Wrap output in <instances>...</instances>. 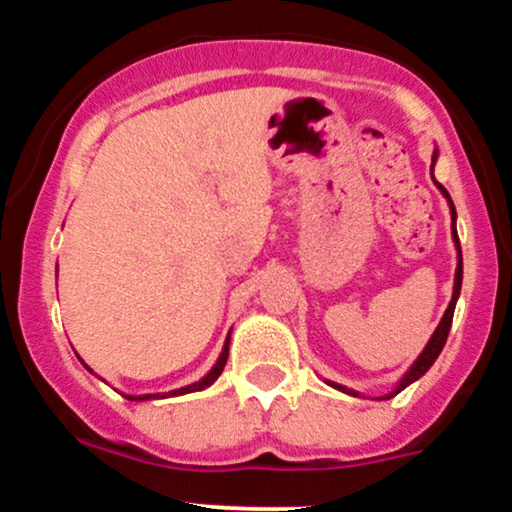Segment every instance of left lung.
<instances>
[{
    "mask_svg": "<svg viewBox=\"0 0 512 512\" xmlns=\"http://www.w3.org/2000/svg\"><path fill=\"white\" fill-rule=\"evenodd\" d=\"M436 158H438V151H433V163H436ZM433 163H431V173H433ZM436 185H438V190L443 192V197L448 199V204H450V216H452V240H455V248H457V269H455V286H452V301H450V305H448V310H445V315L440 317V322H438L436 332H433V334H431V339H428L426 349L421 351V356L416 358V361H414V366H411V368L407 370V373H404V378L399 380V385L395 387V390L390 392V395H385V397H380V399H390V397L399 395V392H402L404 387H409L411 383H414V380H419L421 375H424L426 370L431 368L433 363H436V358L440 356V351H443L445 342H448V332H450V325H452V315H455V303H457V298H460V289H462V248H460V238H457V228H455L457 211H455V204H452V199H450V195H448V190H445V187L440 185V182H436ZM327 385L337 387V390L346 392V395H354V397H358V392L349 390V387H344V385H337V383H327Z\"/></svg>",
    "mask_w": 512,
    "mask_h": 512,
    "instance_id": "obj_1",
    "label": "left lung"
}]
</instances>
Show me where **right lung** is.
<instances>
[{
  "instance_id": "right-lung-1",
  "label": "right lung",
  "mask_w": 512,
  "mask_h": 512,
  "mask_svg": "<svg viewBox=\"0 0 512 512\" xmlns=\"http://www.w3.org/2000/svg\"><path fill=\"white\" fill-rule=\"evenodd\" d=\"M228 342H231V334H228L226 344H223V351H221L219 361H216V366L211 368L209 373L204 375L202 380H199V383H192V385H187V387H180V390L166 392V395H125V397H127V399H134V402H144V399H158V397H168V395H187V392H199V390H204V387H209L211 383H214L216 378H219L223 366H226V361H228ZM86 368H88V366H86ZM88 370H91V368H88Z\"/></svg>"
}]
</instances>
